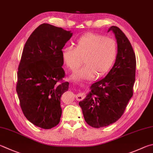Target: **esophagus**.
Returning <instances> with one entry per match:
<instances>
[{
	"instance_id": "obj_1",
	"label": "esophagus",
	"mask_w": 153,
	"mask_h": 153,
	"mask_svg": "<svg viewBox=\"0 0 153 153\" xmlns=\"http://www.w3.org/2000/svg\"><path fill=\"white\" fill-rule=\"evenodd\" d=\"M76 98L77 101H81L83 99H84V95H83V94H82V93H79L78 94H77V95L76 96Z\"/></svg>"
}]
</instances>
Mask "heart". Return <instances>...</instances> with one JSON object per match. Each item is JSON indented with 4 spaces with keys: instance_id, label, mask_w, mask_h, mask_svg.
Instances as JSON below:
<instances>
[{
    "instance_id": "heart-1",
    "label": "heart",
    "mask_w": 153,
    "mask_h": 153,
    "mask_svg": "<svg viewBox=\"0 0 153 153\" xmlns=\"http://www.w3.org/2000/svg\"><path fill=\"white\" fill-rule=\"evenodd\" d=\"M116 56L117 45L115 40L96 33L82 36L77 40L75 48L67 46L62 50L63 62L72 71L82 64L84 59L85 65L72 76L76 80L104 76L112 67Z\"/></svg>"
}]
</instances>
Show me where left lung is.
I'll list each match as a JSON object with an SVG mask.
<instances>
[{"mask_svg":"<svg viewBox=\"0 0 153 153\" xmlns=\"http://www.w3.org/2000/svg\"><path fill=\"white\" fill-rule=\"evenodd\" d=\"M114 33L118 45L116 62L106 76L91 84V91L79 102L86 123L102 128L116 123L124 112L133 95L136 56L124 33L112 26L108 32Z\"/></svg>","mask_w":153,"mask_h":153,"instance_id":"1","label":"left lung"}]
</instances>
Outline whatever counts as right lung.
<instances>
[{
    "label": "right lung",
    "instance_id": "obj_1",
    "mask_svg": "<svg viewBox=\"0 0 153 153\" xmlns=\"http://www.w3.org/2000/svg\"><path fill=\"white\" fill-rule=\"evenodd\" d=\"M72 35L43 23L31 33L24 47L16 90L25 116L41 128H52L60 121L61 97L69 88L68 82H62V49Z\"/></svg>",
    "mask_w": 153,
    "mask_h": 153
}]
</instances>
